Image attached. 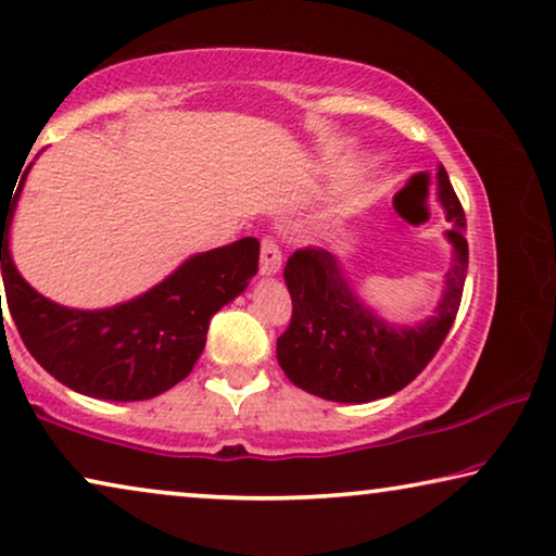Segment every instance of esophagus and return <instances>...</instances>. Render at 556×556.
Segmentation results:
<instances>
[{
	"label": "esophagus",
	"instance_id": "esophagus-1",
	"mask_svg": "<svg viewBox=\"0 0 556 556\" xmlns=\"http://www.w3.org/2000/svg\"><path fill=\"white\" fill-rule=\"evenodd\" d=\"M283 265V255H280V248L270 238H263L261 242V273L263 276H276Z\"/></svg>",
	"mask_w": 556,
	"mask_h": 556
}]
</instances>
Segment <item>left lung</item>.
<instances>
[{"label":"left lung","instance_id":"1","mask_svg":"<svg viewBox=\"0 0 556 556\" xmlns=\"http://www.w3.org/2000/svg\"><path fill=\"white\" fill-rule=\"evenodd\" d=\"M438 200L445 207L453 265L443 299L428 321L397 326L364 306L339 257L303 248L288 257L283 278L293 316L278 339V364L295 387L331 402H371L407 387L443 344L458 314L468 273L466 215L447 172L438 169Z\"/></svg>","mask_w":556,"mask_h":556}]
</instances>
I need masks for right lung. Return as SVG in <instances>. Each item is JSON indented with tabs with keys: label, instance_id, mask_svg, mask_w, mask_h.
I'll return each instance as SVG.
<instances>
[{
	"label": "right lung",
	"instance_id": "1",
	"mask_svg": "<svg viewBox=\"0 0 556 556\" xmlns=\"http://www.w3.org/2000/svg\"><path fill=\"white\" fill-rule=\"evenodd\" d=\"M27 172L29 166L17 189L2 197V278L29 354L58 382L88 397L136 402L172 390L200 359L210 318L253 280L261 242L242 238L187 257L169 278L118 306H60L37 293L12 263L10 227Z\"/></svg>",
	"mask_w": 556,
	"mask_h": 556
}]
</instances>
